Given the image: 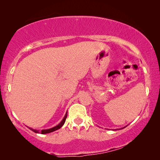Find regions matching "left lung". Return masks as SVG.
<instances>
[{"instance_id": "left-lung-1", "label": "left lung", "mask_w": 160, "mask_h": 160, "mask_svg": "<svg viewBox=\"0 0 160 160\" xmlns=\"http://www.w3.org/2000/svg\"><path fill=\"white\" fill-rule=\"evenodd\" d=\"M123 128H125V127H123Z\"/></svg>"}]
</instances>
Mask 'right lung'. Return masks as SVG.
Listing matches in <instances>:
<instances>
[{
	"mask_svg": "<svg viewBox=\"0 0 160 160\" xmlns=\"http://www.w3.org/2000/svg\"><path fill=\"white\" fill-rule=\"evenodd\" d=\"M67 113H68V112H67ZM67 113H65V117H64V118L62 119V120L61 121V122H60L57 125V126H54V127H52V128H48V129H43V130H41V131H39V130H37V129H34V128H30V129L32 130V131H33V132H35V133L47 134V133L52 132L56 131V130L59 129V128H61V127H62V126H63V125L65 124V120H66V118H67Z\"/></svg>",
	"mask_w": 160,
	"mask_h": 160,
	"instance_id": "right-lung-1",
	"label": "right lung"
}]
</instances>
